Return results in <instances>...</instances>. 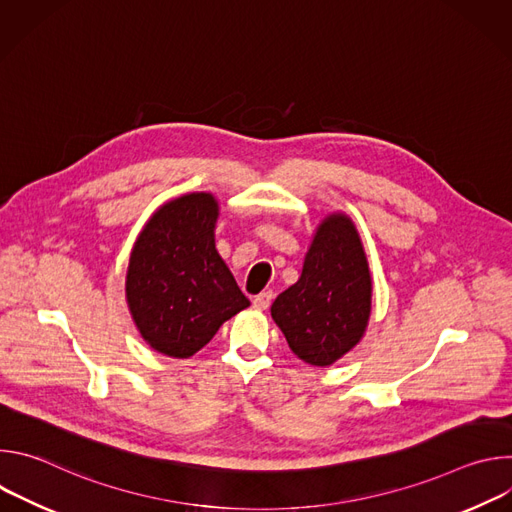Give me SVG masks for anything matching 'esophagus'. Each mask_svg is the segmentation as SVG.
<instances>
[{
	"instance_id": "1",
	"label": "esophagus",
	"mask_w": 512,
	"mask_h": 512,
	"mask_svg": "<svg viewBox=\"0 0 512 512\" xmlns=\"http://www.w3.org/2000/svg\"><path fill=\"white\" fill-rule=\"evenodd\" d=\"M271 300H273V294H271V291H261L259 296H255V298H253V306H255L257 310H267V308L271 306Z\"/></svg>"
}]
</instances>
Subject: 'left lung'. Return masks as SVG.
Returning <instances> with one entry per match:
<instances>
[{
    "label": "left lung",
    "mask_w": 512,
    "mask_h": 512,
    "mask_svg": "<svg viewBox=\"0 0 512 512\" xmlns=\"http://www.w3.org/2000/svg\"><path fill=\"white\" fill-rule=\"evenodd\" d=\"M371 296L373 279L358 231L346 214L334 212L318 227L300 279L275 298L271 318L298 358L328 367L360 342Z\"/></svg>",
    "instance_id": "left-lung-1"
}]
</instances>
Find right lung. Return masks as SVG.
<instances>
[{
	"label": "right lung",
	"mask_w": 512,
	"mask_h": 512,
	"mask_svg": "<svg viewBox=\"0 0 512 512\" xmlns=\"http://www.w3.org/2000/svg\"><path fill=\"white\" fill-rule=\"evenodd\" d=\"M216 218L212 194H184L152 214L131 249L127 306L141 338L166 356H192L249 306L214 247Z\"/></svg>",
	"instance_id": "obj_1"
}]
</instances>
